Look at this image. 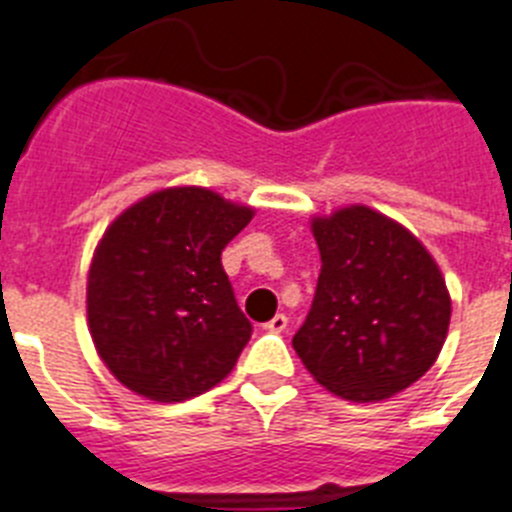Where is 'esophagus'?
<instances>
[{
  "label": "esophagus",
  "mask_w": 512,
  "mask_h": 512,
  "mask_svg": "<svg viewBox=\"0 0 512 512\" xmlns=\"http://www.w3.org/2000/svg\"><path fill=\"white\" fill-rule=\"evenodd\" d=\"M286 325H289V317H286V315H276V317H273V320L265 322L263 328L270 330V333H283V330H286Z\"/></svg>",
  "instance_id": "obj_1"
}]
</instances>
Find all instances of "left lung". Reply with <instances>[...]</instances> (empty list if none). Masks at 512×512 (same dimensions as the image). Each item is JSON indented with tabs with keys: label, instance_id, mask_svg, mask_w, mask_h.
I'll return each instance as SVG.
<instances>
[{
	"label": "left lung",
	"instance_id": "8db88e82",
	"mask_svg": "<svg viewBox=\"0 0 512 512\" xmlns=\"http://www.w3.org/2000/svg\"><path fill=\"white\" fill-rule=\"evenodd\" d=\"M320 278L294 349L309 375L346 401L401 393L435 364L450 294L424 244L367 205L312 221Z\"/></svg>",
	"mask_w": 512,
	"mask_h": 512
}]
</instances>
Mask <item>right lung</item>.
<instances>
[{
    "mask_svg": "<svg viewBox=\"0 0 512 512\" xmlns=\"http://www.w3.org/2000/svg\"><path fill=\"white\" fill-rule=\"evenodd\" d=\"M252 216L203 187H171L106 229L88 273V328L103 364L132 393L179 403L234 369L252 322L221 252Z\"/></svg>",
    "mask_w": 512,
    "mask_h": 512,
    "instance_id": "obj_1",
    "label": "right lung"
}]
</instances>
